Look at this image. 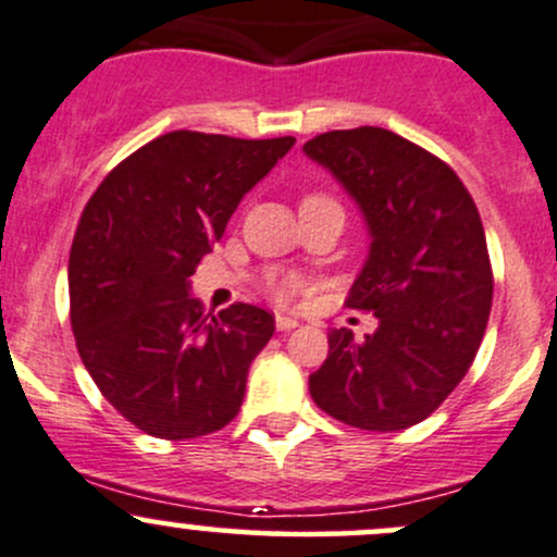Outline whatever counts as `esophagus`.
Instances as JSON below:
<instances>
[{"instance_id": "obj_1", "label": "esophagus", "mask_w": 557, "mask_h": 557, "mask_svg": "<svg viewBox=\"0 0 557 557\" xmlns=\"http://www.w3.org/2000/svg\"><path fill=\"white\" fill-rule=\"evenodd\" d=\"M277 330H293V327H298V320L296 317H288V314H277Z\"/></svg>"}]
</instances>
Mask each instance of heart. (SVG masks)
<instances>
[{"mask_svg": "<svg viewBox=\"0 0 557 557\" xmlns=\"http://www.w3.org/2000/svg\"><path fill=\"white\" fill-rule=\"evenodd\" d=\"M304 288L301 277H296V274H283V277H277L272 283V293L280 298V301H290V298L298 296V290Z\"/></svg>", "mask_w": 557, "mask_h": 557, "instance_id": "1", "label": "heart"}]
</instances>
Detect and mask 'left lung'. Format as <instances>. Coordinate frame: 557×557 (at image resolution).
<instances>
[{
  "mask_svg": "<svg viewBox=\"0 0 557 557\" xmlns=\"http://www.w3.org/2000/svg\"><path fill=\"white\" fill-rule=\"evenodd\" d=\"M304 152L357 200L370 253L346 298L377 330H330L311 399L362 431H401L466 377L492 311L494 277L473 198L442 158L381 126L317 134Z\"/></svg>",
  "mask_w": 557,
  "mask_h": 557,
  "instance_id": "8db88e82",
  "label": "left lung"
}]
</instances>
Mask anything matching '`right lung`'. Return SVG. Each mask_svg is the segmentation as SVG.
Masks as SVG:
<instances>
[{
  "mask_svg": "<svg viewBox=\"0 0 557 557\" xmlns=\"http://www.w3.org/2000/svg\"><path fill=\"white\" fill-rule=\"evenodd\" d=\"M293 143L169 132L124 158L84 206L71 327L91 381L139 431L198 438L240 412L274 317L250 304L206 314L189 277Z\"/></svg>",
  "mask_w": 557,
  "mask_h": 557,
  "instance_id": "obj_1",
  "label": "right lung"
}]
</instances>
